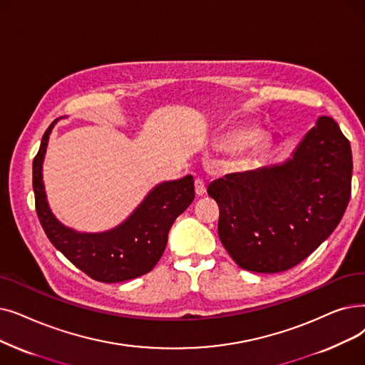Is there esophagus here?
Here are the masks:
<instances>
[{
	"label": "esophagus",
	"mask_w": 365,
	"mask_h": 365,
	"mask_svg": "<svg viewBox=\"0 0 365 365\" xmlns=\"http://www.w3.org/2000/svg\"><path fill=\"white\" fill-rule=\"evenodd\" d=\"M195 194L197 195L205 194V183L202 179H195Z\"/></svg>",
	"instance_id": "obj_1"
}]
</instances>
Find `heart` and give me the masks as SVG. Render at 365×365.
<instances>
[{
  "label": "heart",
  "instance_id": "obj_1",
  "mask_svg": "<svg viewBox=\"0 0 365 365\" xmlns=\"http://www.w3.org/2000/svg\"><path fill=\"white\" fill-rule=\"evenodd\" d=\"M250 140H252V133L242 131V133H237V134H232L231 137H228L225 140V146L228 149H240V148L246 146Z\"/></svg>",
  "mask_w": 365,
  "mask_h": 365
}]
</instances>
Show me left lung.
<instances>
[{"label": "left lung", "instance_id": "left-lung-1", "mask_svg": "<svg viewBox=\"0 0 365 365\" xmlns=\"http://www.w3.org/2000/svg\"><path fill=\"white\" fill-rule=\"evenodd\" d=\"M352 168L349 140L334 119L321 116L289 160L209 185L207 194L219 205L222 245L243 270H289L340 224Z\"/></svg>", "mask_w": 365, "mask_h": 365}]
</instances>
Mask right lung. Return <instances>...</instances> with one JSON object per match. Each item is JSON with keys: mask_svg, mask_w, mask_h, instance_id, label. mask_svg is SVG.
Returning a JSON list of instances; mask_svg holds the SVG:
<instances>
[{"mask_svg": "<svg viewBox=\"0 0 365 365\" xmlns=\"http://www.w3.org/2000/svg\"><path fill=\"white\" fill-rule=\"evenodd\" d=\"M55 119L46 130L33 161V187L40 224L51 243L89 277L104 283L130 280L149 273L161 259L168 231L195 198L194 178L156 185L131 216L113 230L78 232L52 213L43 185V160Z\"/></svg>", "mask_w": 365, "mask_h": 365, "instance_id": "1", "label": "right lung"}]
</instances>
